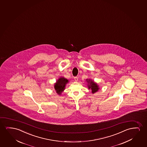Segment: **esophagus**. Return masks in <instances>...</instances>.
Listing matches in <instances>:
<instances>
[{"label": "esophagus", "mask_w": 147, "mask_h": 147, "mask_svg": "<svg viewBox=\"0 0 147 147\" xmlns=\"http://www.w3.org/2000/svg\"><path fill=\"white\" fill-rule=\"evenodd\" d=\"M74 79H75V80L76 81H78V77H75V78H74Z\"/></svg>", "instance_id": "34e87169"}]
</instances>
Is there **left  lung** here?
<instances>
[{
    "label": "left lung",
    "instance_id": "obj_1",
    "mask_svg": "<svg viewBox=\"0 0 147 147\" xmlns=\"http://www.w3.org/2000/svg\"><path fill=\"white\" fill-rule=\"evenodd\" d=\"M87 82H88V83H89V85H88L89 89H91L92 90V93H95L99 89L98 88L97 84L94 83L93 81H91V80H89V81H87Z\"/></svg>",
    "mask_w": 147,
    "mask_h": 147
}]
</instances>
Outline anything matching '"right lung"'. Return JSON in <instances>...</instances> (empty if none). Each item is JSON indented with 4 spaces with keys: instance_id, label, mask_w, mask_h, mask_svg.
<instances>
[{
    "instance_id": "right-lung-1",
    "label": "right lung",
    "mask_w": 147,
    "mask_h": 147,
    "mask_svg": "<svg viewBox=\"0 0 147 147\" xmlns=\"http://www.w3.org/2000/svg\"><path fill=\"white\" fill-rule=\"evenodd\" d=\"M68 81L67 79H65L64 78H60L56 82V84L54 85V88L58 95H60L65 89V86L66 84L68 83Z\"/></svg>"
}]
</instances>
